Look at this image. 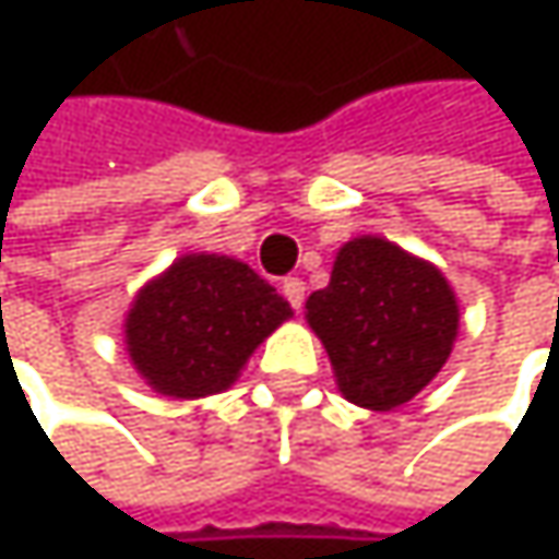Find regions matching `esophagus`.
Returning <instances> with one entry per match:
<instances>
[{
  "label": "esophagus",
  "mask_w": 559,
  "mask_h": 559,
  "mask_svg": "<svg viewBox=\"0 0 559 559\" xmlns=\"http://www.w3.org/2000/svg\"><path fill=\"white\" fill-rule=\"evenodd\" d=\"M304 290H307V287H304V281L300 278H287L284 284H281V294L287 297V304H290L294 310H300V307H304Z\"/></svg>",
  "instance_id": "obj_1"
}]
</instances>
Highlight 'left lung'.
Returning a JSON list of instances; mask_svg holds the SVG:
<instances>
[{"label": "left lung", "mask_w": 559, "mask_h": 559, "mask_svg": "<svg viewBox=\"0 0 559 559\" xmlns=\"http://www.w3.org/2000/svg\"><path fill=\"white\" fill-rule=\"evenodd\" d=\"M304 317L340 394L366 411H394L427 389L460 333V300L443 272L385 236L349 239Z\"/></svg>", "instance_id": "obj_1"}]
</instances>
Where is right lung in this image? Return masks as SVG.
Here are the masks:
<instances>
[{
    "mask_svg": "<svg viewBox=\"0 0 559 559\" xmlns=\"http://www.w3.org/2000/svg\"><path fill=\"white\" fill-rule=\"evenodd\" d=\"M290 313L246 262L187 252L132 297L126 353L148 389L193 401L236 385L249 356Z\"/></svg>",
    "mask_w": 559,
    "mask_h": 559,
    "instance_id": "add662e5",
    "label": "right lung"
}]
</instances>
